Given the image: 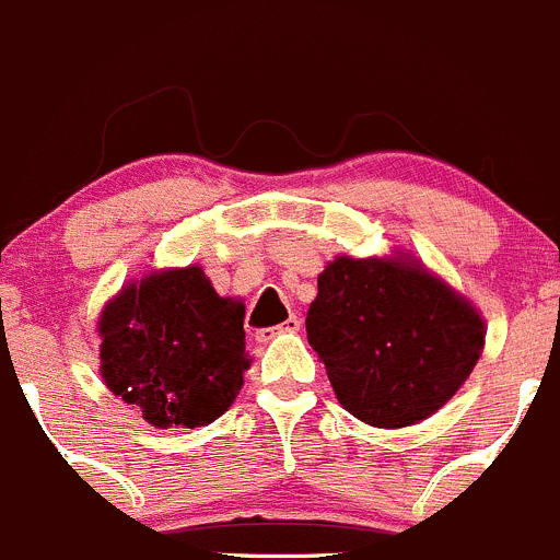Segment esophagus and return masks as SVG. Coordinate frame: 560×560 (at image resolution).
<instances>
[{"label":"esophagus","mask_w":560,"mask_h":560,"mask_svg":"<svg viewBox=\"0 0 560 560\" xmlns=\"http://www.w3.org/2000/svg\"><path fill=\"white\" fill-rule=\"evenodd\" d=\"M298 328H301V317L290 315L284 323H281V326L259 328V331H256V339H259V342H268V339H273L276 334H295Z\"/></svg>","instance_id":"esophagus-1"}]
</instances>
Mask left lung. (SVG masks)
Returning a JSON list of instances; mask_svg holds the SVG:
<instances>
[{
    "instance_id": "8db88e82",
    "label": "left lung",
    "mask_w": 560,
    "mask_h": 560,
    "mask_svg": "<svg viewBox=\"0 0 560 560\" xmlns=\"http://www.w3.org/2000/svg\"><path fill=\"white\" fill-rule=\"evenodd\" d=\"M306 337L345 409L368 425L404 428L456 395L486 328L420 265L339 256L317 276Z\"/></svg>"
}]
</instances>
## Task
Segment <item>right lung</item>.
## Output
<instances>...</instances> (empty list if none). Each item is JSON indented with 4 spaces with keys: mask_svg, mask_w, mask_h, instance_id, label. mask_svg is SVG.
<instances>
[{
    "mask_svg": "<svg viewBox=\"0 0 560 560\" xmlns=\"http://www.w3.org/2000/svg\"><path fill=\"white\" fill-rule=\"evenodd\" d=\"M243 304L221 298L201 268L165 270L124 287L98 320L102 375L156 428H201L237 398Z\"/></svg>",
    "mask_w": 560,
    "mask_h": 560,
    "instance_id": "right-lung-1",
    "label": "right lung"
}]
</instances>
